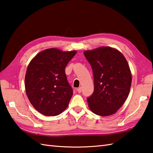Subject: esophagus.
<instances>
[{
  "label": "esophagus",
  "instance_id": "34e87169",
  "mask_svg": "<svg viewBox=\"0 0 153 153\" xmlns=\"http://www.w3.org/2000/svg\"><path fill=\"white\" fill-rule=\"evenodd\" d=\"M76 91H77V92L79 93H80L82 92V88L81 87H79V88H78L77 89H76Z\"/></svg>",
  "mask_w": 153,
  "mask_h": 153
}]
</instances>
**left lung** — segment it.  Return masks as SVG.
I'll return each mask as SVG.
<instances>
[{
  "instance_id": "left-lung-1",
  "label": "left lung",
  "mask_w": 153,
  "mask_h": 153,
  "mask_svg": "<svg viewBox=\"0 0 153 153\" xmlns=\"http://www.w3.org/2000/svg\"><path fill=\"white\" fill-rule=\"evenodd\" d=\"M93 69L94 92L87 98L88 106L100 116L113 114L130 92L132 74L123 54L115 48L102 47L84 52Z\"/></svg>"
}]
</instances>
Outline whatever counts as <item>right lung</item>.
I'll list each match as a JSON object with an SVG mask.
<instances>
[{
  "instance_id": "right-lung-1",
  "label": "right lung",
  "mask_w": 153,
  "mask_h": 153,
  "mask_svg": "<svg viewBox=\"0 0 153 153\" xmlns=\"http://www.w3.org/2000/svg\"><path fill=\"white\" fill-rule=\"evenodd\" d=\"M76 53V51L48 48L30 62L25 75L26 93L32 105L41 114L56 116L67 108L73 91L65 68Z\"/></svg>"
}]
</instances>
